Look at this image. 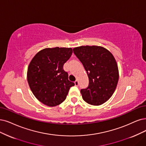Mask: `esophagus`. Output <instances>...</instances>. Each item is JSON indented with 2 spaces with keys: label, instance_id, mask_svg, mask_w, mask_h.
Segmentation results:
<instances>
[{
  "label": "esophagus",
  "instance_id": "1",
  "mask_svg": "<svg viewBox=\"0 0 146 146\" xmlns=\"http://www.w3.org/2000/svg\"><path fill=\"white\" fill-rule=\"evenodd\" d=\"M74 84H75V85H76V86H78V85H79V82H78V80H75Z\"/></svg>",
  "mask_w": 146,
  "mask_h": 146
}]
</instances>
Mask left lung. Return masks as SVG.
Wrapping results in <instances>:
<instances>
[{
    "instance_id": "1",
    "label": "left lung",
    "mask_w": 146,
    "mask_h": 146,
    "mask_svg": "<svg viewBox=\"0 0 146 146\" xmlns=\"http://www.w3.org/2000/svg\"><path fill=\"white\" fill-rule=\"evenodd\" d=\"M73 53L87 72L89 84L80 90L82 99L88 104L100 105L114 93L118 81V70L112 53L100 46L75 47Z\"/></svg>"
}]
</instances>
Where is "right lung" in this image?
I'll use <instances>...</instances> for the list:
<instances>
[{"mask_svg":"<svg viewBox=\"0 0 146 146\" xmlns=\"http://www.w3.org/2000/svg\"><path fill=\"white\" fill-rule=\"evenodd\" d=\"M72 48H46L31 61L27 73L29 87L35 98L48 106L61 104L74 83L68 79L64 64L72 55Z\"/></svg>","mask_w":146,"mask_h":146,"instance_id":"right-lung-1","label":"right lung"}]
</instances>
